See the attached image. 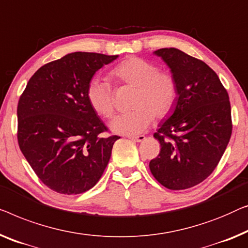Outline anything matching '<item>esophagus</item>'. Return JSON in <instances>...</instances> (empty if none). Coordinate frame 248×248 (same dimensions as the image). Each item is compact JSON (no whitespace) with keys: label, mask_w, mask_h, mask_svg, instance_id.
<instances>
[{"label":"esophagus","mask_w":248,"mask_h":248,"mask_svg":"<svg viewBox=\"0 0 248 248\" xmlns=\"http://www.w3.org/2000/svg\"><path fill=\"white\" fill-rule=\"evenodd\" d=\"M130 140H132L133 142H143L145 140L144 135H139V136H130L128 138Z\"/></svg>","instance_id":"esophagus-1"}]
</instances>
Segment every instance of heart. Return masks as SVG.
<instances>
[{
    "label": "heart",
    "instance_id": "1",
    "mask_svg": "<svg viewBox=\"0 0 248 248\" xmlns=\"http://www.w3.org/2000/svg\"><path fill=\"white\" fill-rule=\"evenodd\" d=\"M118 80L135 87L131 112L121 114L110 123L114 132L138 135L144 132L157 118L168 116L173 109L178 97V86L171 74L157 70L152 62L138 57H131L113 70ZM88 103L96 113L110 118L115 112V97L112 85L102 77L89 81L86 91Z\"/></svg>",
    "mask_w": 248,
    "mask_h": 248
}]
</instances>
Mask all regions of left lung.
Here are the masks:
<instances>
[{"label": "left lung", "mask_w": 248, "mask_h": 248, "mask_svg": "<svg viewBox=\"0 0 248 248\" xmlns=\"http://www.w3.org/2000/svg\"><path fill=\"white\" fill-rule=\"evenodd\" d=\"M154 53L170 68L178 97L173 114L154 133L161 150L149 167L166 188L188 189L213 173L227 148L232 130L229 96L202 60L175 48Z\"/></svg>", "instance_id": "left-lung-1"}]
</instances>
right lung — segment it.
Instances as JSON below:
<instances>
[{
    "instance_id": "1",
    "label": "right lung",
    "mask_w": 248,
    "mask_h": 248,
    "mask_svg": "<svg viewBox=\"0 0 248 248\" xmlns=\"http://www.w3.org/2000/svg\"><path fill=\"white\" fill-rule=\"evenodd\" d=\"M118 56L73 52L35 71L17 103V142L38 178L53 191L78 195L104 173L117 135L88 103L95 73Z\"/></svg>"
}]
</instances>
